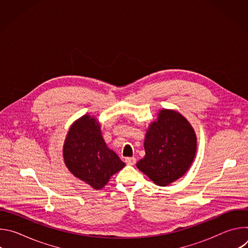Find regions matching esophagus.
<instances>
[{"label": "esophagus", "mask_w": 248, "mask_h": 248, "mask_svg": "<svg viewBox=\"0 0 248 248\" xmlns=\"http://www.w3.org/2000/svg\"><path fill=\"white\" fill-rule=\"evenodd\" d=\"M135 162H136V159H135L134 157H128V158L125 159V163H126L127 165H130V166L134 165Z\"/></svg>", "instance_id": "1"}]
</instances>
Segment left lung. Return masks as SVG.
I'll list each match as a JSON object with an SVG mask.
<instances>
[{
    "label": "left lung",
    "instance_id": "obj_1",
    "mask_svg": "<svg viewBox=\"0 0 248 248\" xmlns=\"http://www.w3.org/2000/svg\"><path fill=\"white\" fill-rule=\"evenodd\" d=\"M145 156L136 167L160 186L180 179L196 153V136L189 123L178 112L162 110L144 140Z\"/></svg>",
    "mask_w": 248,
    "mask_h": 248
}]
</instances>
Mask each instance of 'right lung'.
I'll return each mask as SVG.
<instances>
[{
	"label": "right lung",
	"mask_w": 248,
	"mask_h": 248,
	"mask_svg": "<svg viewBox=\"0 0 248 248\" xmlns=\"http://www.w3.org/2000/svg\"><path fill=\"white\" fill-rule=\"evenodd\" d=\"M63 160L74 175L95 189L107 185L125 164L102 137L100 125L85 115L69 128L63 145Z\"/></svg>",
	"instance_id": "1"
}]
</instances>
